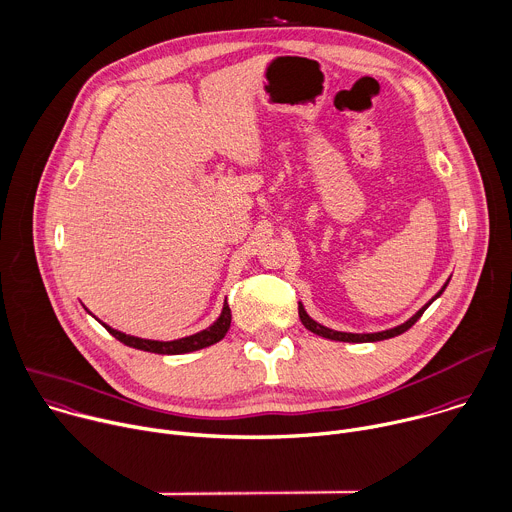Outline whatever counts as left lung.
Instances as JSON below:
<instances>
[{
  "mask_svg": "<svg viewBox=\"0 0 512 512\" xmlns=\"http://www.w3.org/2000/svg\"><path fill=\"white\" fill-rule=\"evenodd\" d=\"M448 282H450V278L444 282V286L422 306V309H420L414 317H410L405 323H401V325H397V327H391V329H385V331H377V333H343V331L329 329V327L317 323L309 313H306L302 302H298V317H300V321H302V325H304L306 329H309V331L315 333V335H319V337H325V339H331V341H343V343H375V341H383V339L397 337V335L405 333L410 327H414V323L424 315V311L428 309V306H430L436 298H440V294L446 290Z\"/></svg>",
  "mask_w": 512,
  "mask_h": 512,
  "instance_id": "left-lung-1",
  "label": "left lung"
}]
</instances>
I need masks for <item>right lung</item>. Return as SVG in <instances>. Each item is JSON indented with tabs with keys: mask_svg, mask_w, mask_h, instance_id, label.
<instances>
[{
	"mask_svg": "<svg viewBox=\"0 0 512 512\" xmlns=\"http://www.w3.org/2000/svg\"><path fill=\"white\" fill-rule=\"evenodd\" d=\"M96 319V317H94ZM98 321V319H96ZM102 327H105L115 339H119L121 343H125L127 347H133V349H141V351H149V353H159V355H183V353H191V351H199V349H206L218 341H222L230 329V323H232V313H230V306L228 302L224 300V306H222V313L220 317L208 327L203 329L199 333H193L189 337H181V339H175V341H153V339H141V337H135V335H127V333H121L113 327H109L107 323L98 321Z\"/></svg>",
	"mask_w": 512,
	"mask_h": 512,
	"instance_id": "add662e5",
	"label": "right lung"
}]
</instances>
